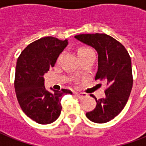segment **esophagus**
Instances as JSON below:
<instances>
[{"label":"esophagus","instance_id":"obj_1","mask_svg":"<svg viewBox=\"0 0 146 146\" xmlns=\"http://www.w3.org/2000/svg\"><path fill=\"white\" fill-rule=\"evenodd\" d=\"M75 96L78 98H84L86 97V94L84 93H75Z\"/></svg>","mask_w":146,"mask_h":146}]
</instances>
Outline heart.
<instances>
[{"label": "heart", "instance_id": "b5f03b06", "mask_svg": "<svg viewBox=\"0 0 146 146\" xmlns=\"http://www.w3.org/2000/svg\"><path fill=\"white\" fill-rule=\"evenodd\" d=\"M91 52H94L93 49H91L90 48H88V47H80V48H77V56H78L79 58H81V56H85V55Z\"/></svg>", "mask_w": 146, "mask_h": 146}]
</instances>
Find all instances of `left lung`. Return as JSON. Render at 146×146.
Listing matches in <instances>:
<instances>
[{"label": "left lung", "instance_id": "8db88e82", "mask_svg": "<svg viewBox=\"0 0 146 146\" xmlns=\"http://www.w3.org/2000/svg\"><path fill=\"white\" fill-rule=\"evenodd\" d=\"M75 38L94 48L98 53V69L95 80L106 82V97L97 99L94 110L86 117L95 123L113 119L125 106L133 87L131 58L119 41L105 33L79 34Z\"/></svg>", "mask_w": 146, "mask_h": 146}]
</instances>
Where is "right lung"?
Returning <instances> with one entry per match:
<instances>
[{
	"label": "right lung",
	"instance_id": "obj_1",
	"mask_svg": "<svg viewBox=\"0 0 146 146\" xmlns=\"http://www.w3.org/2000/svg\"><path fill=\"white\" fill-rule=\"evenodd\" d=\"M68 40L45 36L32 42L21 52L17 61L14 87L21 110L36 123L55 121L61 112L60 101L69 90L49 92L44 87V74L53 67Z\"/></svg>",
	"mask_w": 146,
	"mask_h": 146
}]
</instances>
